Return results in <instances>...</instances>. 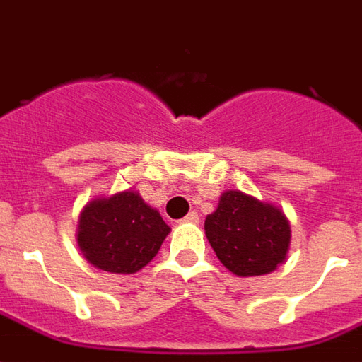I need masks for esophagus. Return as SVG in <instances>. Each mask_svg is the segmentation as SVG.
I'll return each instance as SVG.
<instances>
[{
  "mask_svg": "<svg viewBox=\"0 0 362 362\" xmlns=\"http://www.w3.org/2000/svg\"><path fill=\"white\" fill-rule=\"evenodd\" d=\"M183 223H198V214L197 211H191L189 216L183 217Z\"/></svg>",
  "mask_w": 362,
  "mask_h": 362,
  "instance_id": "esophagus-1",
  "label": "esophagus"
}]
</instances>
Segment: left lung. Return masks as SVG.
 <instances>
[{
    "mask_svg": "<svg viewBox=\"0 0 362 362\" xmlns=\"http://www.w3.org/2000/svg\"><path fill=\"white\" fill-rule=\"evenodd\" d=\"M204 230L219 262L236 276L273 273L286 262L292 238L279 206L235 189L223 192Z\"/></svg>",
    "mask_w": 362,
    "mask_h": 362,
    "instance_id": "1",
    "label": "left lung"
}]
</instances>
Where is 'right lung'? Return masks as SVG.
<instances>
[{"label":"right lung","instance_id":"1","mask_svg":"<svg viewBox=\"0 0 362 362\" xmlns=\"http://www.w3.org/2000/svg\"><path fill=\"white\" fill-rule=\"evenodd\" d=\"M170 230L156 208L127 189L89 200L78 219L76 240L93 267L133 274L152 262Z\"/></svg>","mask_w":362,"mask_h":362}]
</instances>
